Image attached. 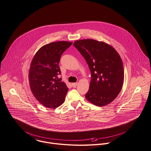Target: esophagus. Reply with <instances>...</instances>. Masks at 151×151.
<instances>
[{
    "instance_id": "34e87169",
    "label": "esophagus",
    "mask_w": 151,
    "mask_h": 151,
    "mask_svg": "<svg viewBox=\"0 0 151 151\" xmlns=\"http://www.w3.org/2000/svg\"><path fill=\"white\" fill-rule=\"evenodd\" d=\"M72 86H73V88H75V87L78 85V83H73L72 84Z\"/></svg>"
}]
</instances>
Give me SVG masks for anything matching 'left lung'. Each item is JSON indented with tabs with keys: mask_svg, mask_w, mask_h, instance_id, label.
Returning a JSON list of instances; mask_svg holds the SVG:
<instances>
[{
	"mask_svg": "<svg viewBox=\"0 0 151 151\" xmlns=\"http://www.w3.org/2000/svg\"><path fill=\"white\" fill-rule=\"evenodd\" d=\"M73 46L84 57L91 72L86 99L98 106L109 104L124 84V69L120 55L111 45L94 39L76 40Z\"/></svg>",
	"mask_w": 151,
	"mask_h": 151,
	"instance_id": "obj_1",
	"label": "left lung"
}]
</instances>
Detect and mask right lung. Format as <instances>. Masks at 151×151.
<instances>
[{"mask_svg": "<svg viewBox=\"0 0 151 151\" xmlns=\"http://www.w3.org/2000/svg\"><path fill=\"white\" fill-rule=\"evenodd\" d=\"M72 42L58 41L42 46L34 55L29 71L30 90L44 106L56 108L61 105L68 91L66 83L58 78L61 72L59 62L62 54Z\"/></svg>", "mask_w": 151, "mask_h": 151, "instance_id": "obj_1", "label": "right lung"}]
</instances>
